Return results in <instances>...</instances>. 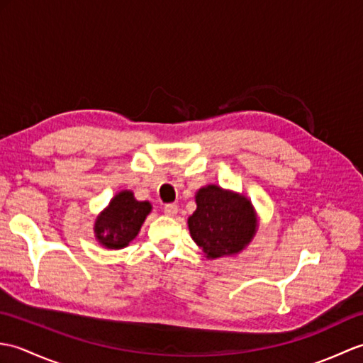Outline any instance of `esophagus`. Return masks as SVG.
Returning a JSON list of instances; mask_svg holds the SVG:
<instances>
[{"label": "esophagus", "instance_id": "34e87169", "mask_svg": "<svg viewBox=\"0 0 363 363\" xmlns=\"http://www.w3.org/2000/svg\"><path fill=\"white\" fill-rule=\"evenodd\" d=\"M164 212H165V215H168V217H174V215L177 213V206L176 204H167L164 207Z\"/></svg>", "mask_w": 363, "mask_h": 363}]
</instances>
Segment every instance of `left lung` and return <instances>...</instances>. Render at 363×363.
<instances>
[{
    "mask_svg": "<svg viewBox=\"0 0 363 363\" xmlns=\"http://www.w3.org/2000/svg\"><path fill=\"white\" fill-rule=\"evenodd\" d=\"M195 203L196 211L189 217L187 225L204 257L235 256L256 235L259 218L245 195L209 184L196 191Z\"/></svg>",
    "mask_w": 363,
    "mask_h": 363,
    "instance_id": "obj_1",
    "label": "left lung"
}]
</instances>
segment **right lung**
<instances>
[{
	"label": "right lung",
	"instance_id": "obj_1",
	"mask_svg": "<svg viewBox=\"0 0 363 363\" xmlns=\"http://www.w3.org/2000/svg\"><path fill=\"white\" fill-rule=\"evenodd\" d=\"M152 211L150 201H137L133 190H121L95 220V238L107 250H121L140 233Z\"/></svg>",
	"mask_w": 363,
	"mask_h": 363
}]
</instances>
